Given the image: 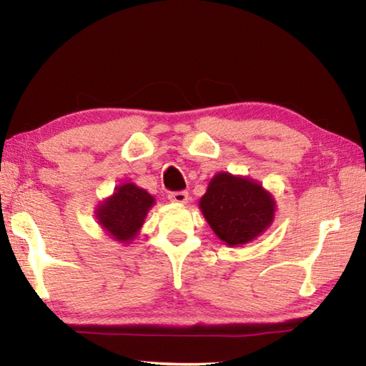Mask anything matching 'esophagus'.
<instances>
[{"instance_id": "34e87169", "label": "esophagus", "mask_w": 366, "mask_h": 366, "mask_svg": "<svg viewBox=\"0 0 366 366\" xmlns=\"http://www.w3.org/2000/svg\"><path fill=\"white\" fill-rule=\"evenodd\" d=\"M187 197H189V194L185 190L169 192V195H168L169 200L174 202V203H185V202H187Z\"/></svg>"}]
</instances>
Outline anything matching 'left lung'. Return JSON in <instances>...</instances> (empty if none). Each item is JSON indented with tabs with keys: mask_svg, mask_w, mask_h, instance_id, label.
Here are the masks:
<instances>
[{
	"mask_svg": "<svg viewBox=\"0 0 366 366\" xmlns=\"http://www.w3.org/2000/svg\"><path fill=\"white\" fill-rule=\"evenodd\" d=\"M202 213L227 245L247 244L271 224L274 200L250 179L219 172L200 200Z\"/></svg>",
	"mask_w": 366,
	"mask_h": 366,
	"instance_id": "left-lung-1",
	"label": "left lung"
}]
</instances>
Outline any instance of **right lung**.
Segmentation results:
<instances>
[{"label": "right lung", "mask_w": 366, "mask_h": 366, "mask_svg": "<svg viewBox=\"0 0 366 366\" xmlns=\"http://www.w3.org/2000/svg\"><path fill=\"white\" fill-rule=\"evenodd\" d=\"M153 197L134 184L117 187L114 195L98 209V221L119 242H129L137 235Z\"/></svg>", "instance_id": "add662e5"}]
</instances>
